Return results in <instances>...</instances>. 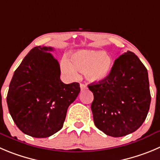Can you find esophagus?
<instances>
[{
    "label": "esophagus",
    "instance_id": "1",
    "mask_svg": "<svg viewBox=\"0 0 160 160\" xmlns=\"http://www.w3.org/2000/svg\"><path fill=\"white\" fill-rule=\"evenodd\" d=\"M80 90L83 91V90H85V89H87V86L85 84H83V83H80Z\"/></svg>",
    "mask_w": 160,
    "mask_h": 160
}]
</instances>
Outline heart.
<instances>
[{
	"mask_svg": "<svg viewBox=\"0 0 160 160\" xmlns=\"http://www.w3.org/2000/svg\"><path fill=\"white\" fill-rule=\"evenodd\" d=\"M112 66L113 61L108 53L91 50H78L70 56V62L64 58L60 63L61 70L66 77L76 79L78 71L90 82L105 80L110 75Z\"/></svg>",
	"mask_w": 160,
	"mask_h": 160,
	"instance_id": "heart-1",
	"label": "heart"
}]
</instances>
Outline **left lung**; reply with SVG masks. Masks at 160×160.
<instances>
[{
  "label": "left lung",
  "instance_id": "obj_1",
  "mask_svg": "<svg viewBox=\"0 0 160 160\" xmlns=\"http://www.w3.org/2000/svg\"><path fill=\"white\" fill-rule=\"evenodd\" d=\"M94 95L92 111L99 130L124 137L141 127L151 102L148 75L141 60L127 51L115 60L110 75L88 85Z\"/></svg>",
  "mask_w": 160,
  "mask_h": 160
}]
</instances>
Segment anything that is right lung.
Masks as SVG:
<instances>
[{
    "label": "right lung",
    "instance_id": "right-lung-1",
    "mask_svg": "<svg viewBox=\"0 0 160 160\" xmlns=\"http://www.w3.org/2000/svg\"><path fill=\"white\" fill-rule=\"evenodd\" d=\"M35 46L16 68L9 84L7 104L13 121L23 133L45 138L62 129L68 107L80 92L79 83L65 84L60 65L49 51Z\"/></svg>",
    "mask_w": 160,
    "mask_h": 160
}]
</instances>
